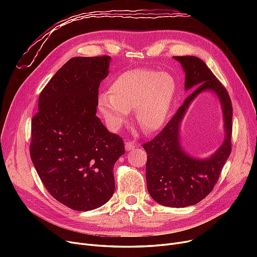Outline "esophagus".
Instances as JSON below:
<instances>
[{
  "mask_svg": "<svg viewBox=\"0 0 257 257\" xmlns=\"http://www.w3.org/2000/svg\"><path fill=\"white\" fill-rule=\"evenodd\" d=\"M134 148H136V143L134 142H126L125 143V149L127 151H131L134 149Z\"/></svg>",
  "mask_w": 257,
  "mask_h": 257,
  "instance_id": "esophagus-1",
  "label": "esophagus"
}]
</instances>
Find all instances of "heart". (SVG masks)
Masks as SVG:
<instances>
[{
  "label": "heart",
  "mask_w": 257,
  "mask_h": 257,
  "mask_svg": "<svg viewBox=\"0 0 257 257\" xmlns=\"http://www.w3.org/2000/svg\"><path fill=\"white\" fill-rule=\"evenodd\" d=\"M176 93V81L169 73L155 70H132L116 77L108 94L99 98V110L109 125L117 131L134 110L136 123L146 132L163 128Z\"/></svg>",
  "instance_id": "obj_1"
}]
</instances>
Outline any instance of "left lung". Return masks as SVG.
I'll return each instance as SVG.
<instances>
[{"mask_svg":"<svg viewBox=\"0 0 257 257\" xmlns=\"http://www.w3.org/2000/svg\"><path fill=\"white\" fill-rule=\"evenodd\" d=\"M185 73V90L195 89L158 136L143 145L148 154L147 188L157 203L169 207H186L203 200L217 183L231 152L232 105L226 88L196 56H175ZM211 91L218 97L223 112L225 138L223 144L206 159L185 153L180 142L182 119L191 102L201 92Z\"/></svg>","mask_w":257,"mask_h":257,"instance_id":"left-lung-1","label":"left lung"}]
</instances>
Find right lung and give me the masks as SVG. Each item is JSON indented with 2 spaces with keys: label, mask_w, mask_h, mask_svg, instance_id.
Instances as JSON below:
<instances>
[{
  "label": "right lung",
  "mask_w": 257,
  "mask_h": 257,
  "mask_svg": "<svg viewBox=\"0 0 257 257\" xmlns=\"http://www.w3.org/2000/svg\"><path fill=\"white\" fill-rule=\"evenodd\" d=\"M109 56L74 57L52 77L31 123L30 156L48 192L74 210L96 209L114 193L123 140L96 115Z\"/></svg>",
  "instance_id": "1"
}]
</instances>
